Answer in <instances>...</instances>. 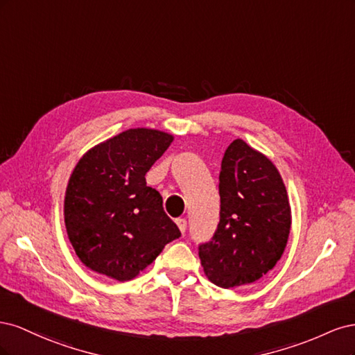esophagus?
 I'll return each instance as SVG.
<instances>
[{"mask_svg": "<svg viewBox=\"0 0 355 355\" xmlns=\"http://www.w3.org/2000/svg\"><path fill=\"white\" fill-rule=\"evenodd\" d=\"M176 225L179 227L180 232H182V234H185V231H187V219H184V218H179V219H176Z\"/></svg>", "mask_w": 355, "mask_h": 355, "instance_id": "34e87169", "label": "esophagus"}]
</instances>
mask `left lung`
Masks as SVG:
<instances>
[{"mask_svg": "<svg viewBox=\"0 0 355 355\" xmlns=\"http://www.w3.org/2000/svg\"><path fill=\"white\" fill-rule=\"evenodd\" d=\"M219 196L218 230L198 247L204 274L223 288L254 283L280 261L288 240L283 179L270 158L235 139L222 158Z\"/></svg>", "mask_w": 355, "mask_h": 355, "instance_id": "8db88e82", "label": "left lung"}]
</instances>
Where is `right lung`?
<instances>
[{
  "mask_svg": "<svg viewBox=\"0 0 355 355\" xmlns=\"http://www.w3.org/2000/svg\"><path fill=\"white\" fill-rule=\"evenodd\" d=\"M173 136L130 128L89 149L69 178L63 214L68 239L92 271L128 282L180 231L145 175Z\"/></svg>",
  "mask_w": 355,
  "mask_h": 355,
  "instance_id": "add662e5",
  "label": "right lung"
}]
</instances>
